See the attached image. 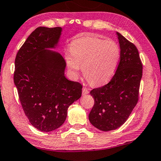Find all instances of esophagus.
<instances>
[{"label":"esophagus","instance_id":"1","mask_svg":"<svg viewBox=\"0 0 161 161\" xmlns=\"http://www.w3.org/2000/svg\"><path fill=\"white\" fill-rule=\"evenodd\" d=\"M89 92H90V90H89L87 88L83 87V89H82V94L83 95H87Z\"/></svg>","mask_w":161,"mask_h":161}]
</instances>
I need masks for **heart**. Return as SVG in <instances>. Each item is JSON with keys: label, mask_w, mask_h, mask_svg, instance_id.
<instances>
[{"label": "heart", "mask_w": 161, "mask_h": 161, "mask_svg": "<svg viewBox=\"0 0 161 161\" xmlns=\"http://www.w3.org/2000/svg\"><path fill=\"white\" fill-rule=\"evenodd\" d=\"M120 48L114 40L84 36L74 40L65 59L74 76L77 77L80 67L89 82L100 85L107 82L116 70Z\"/></svg>", "instance_id": "b5f03b06"}]
</instances>
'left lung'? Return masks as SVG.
Here are the masks:
<instances>
[{"mask_svg": "<svg viewBox=\"0 0 161 161\" xmlns=\"http://www.w3.org/2000/svg\"><path fill=\"white\" fill-rule=\"evenodd\" d=\"M120 61L116 71L106 85L90 91L95 103L89 114L90 123L101 131L118 129L125 123L139 100L142 64L132 42L117 32Z\"/></svg>", "mask_w": 161, "mask_h": 161, "instance_id": "1", "label": "left lung"}]
</instances>
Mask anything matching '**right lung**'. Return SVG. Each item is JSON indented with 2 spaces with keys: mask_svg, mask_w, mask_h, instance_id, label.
<instances>
[{
  "mask_svg": "<svg viewBox=\"0 0 161 161\" xmlns=\"http://www.w3.org/2000/svg\"><path fill=\"white\" fill-rule=\"evenodd\" d=\"M62 29L37 27L20 47L15 58L14 81L30 124L47 132L64 123L68 108L80 98L82 85L64 75L66 62L54 48Z\"/></svg>",
  "mask_w": 161,
  "mask_h": 161,
  "instance_id": "add662e5",
  "label": "right lung"
}]
</instances>
